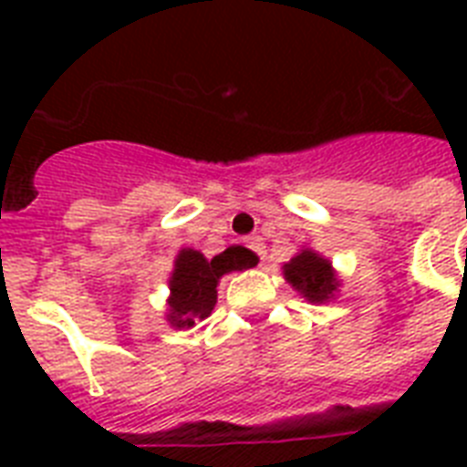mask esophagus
Wrapping results in <instances>:
<instances>
[{"mask_svg":"<svg viewBox=\"0 0 467 467\" xmlns=\"http://www.w3.org/2000/svg\"><path fill=\"white\" fill-rule=\"evenodd\" d=\"M247 244H249V249H254L256 254L262 256H266V244H264V240L262 237H259V234H252V237H247Z\"/></svg>","mask_w":467,"mask_h":467,"instance_id":"1","label":"esophagus"}]
</instances>
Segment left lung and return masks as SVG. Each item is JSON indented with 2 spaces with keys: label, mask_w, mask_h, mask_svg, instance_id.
Instances as JSON below:
<instances>
[{
  "label": "left lung",
  "mask_w": 467,
  "mask_h": 467,
  "mask_svg": "<svg viewBox=\"0 0 467 467\" xmlns=\"http://www.w3.org/2000/svg\"><path fill=\"white\" fill-rule=\"evenodd\" d=\"M284 276L312 306L334 300L341 285L332 262L310 247L300 249L291 262L284 264Z\"/></svg>",
  "instance_id": "1"
}]
</instances>
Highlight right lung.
Masks as SVG:
<instances>
[{
    "instance_id": "1",
    "label": "right lung",
    "mask_w": 467,
    "mask_h": 467,
    "mask_svg": "<svg viewBox=\"0 0 467 467\" xmlns=\"http://www.w3.org/2000/svg\"><path fill=\"white\" fill-rule=\"evenodd\" d=\"M259 256L247 247H227L213 259H205L198 249H182L174 259V271L169 276L167 317L174 329H191L205 319L218 303L220 278L230 271L252 269Z\"/></svg>"
}]
</instances>
